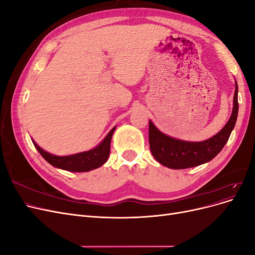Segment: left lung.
<instances>
[{"mask_svg": "<svg viewBox=\"0 0 255 255\" xmlns=\"http://www.w3.org/2000/svg\"><path fill=\"white\" fill-rule=\"evenodd\" d=\"M238 87L235 83L232 115L219 133L204 141L192 142L175 139L161 133L149 121V143L152 155L159 164L171 169H186L212 160L222 150L235 127L238 114Z\"/></svg>", "mask_w": 255, "mask_h": 255, "instance_id": "obj_1", "label": "left lung"}]
</instances>
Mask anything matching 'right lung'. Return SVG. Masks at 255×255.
I'll list each match as a JSON object with an SVG mask.
<instances>
[{
  "label": "right lung",
  "mask_w": 255,
  "mask_h": 255,
  "mask_svg": "<svg viewBox=\"0 0 255 255\" xmlns=\"http://www.w3.org/2000/svg\"><path fill=\"white\" fill-rule=\"evenodd\" d=\"M116 127L111 129V132L106 135L102 142L92 150L73 154V155L57 156L50 154L49 152L42 150L34 140L33 143L36 149L41 154V156L52 166L63 169V170L71 172H87L94 170L96 168L101 167L106 163L111 152V140Z\"/></svg>",
  "instance_id": "right-lung-1"
}]
</instances>
